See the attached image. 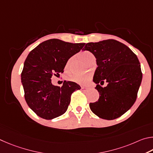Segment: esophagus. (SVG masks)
<instances>
[{
    "instance_id": "34e87169",
    "label": "esophagus",
    "mask_w": 153,
    "mask_h": 153,
    "mask_svg": "<svg viewBox=\"0 0 153 153\" xmlns=\"http://www.w3.org/2000/svg\"><path fill=\"white\" fill-rule=\"evenodd\" d=\"M89 88H87V87H81V90L82 91H86L89 90Z\"/></svg>"
}]
</instances>
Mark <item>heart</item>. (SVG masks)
Here are the masks:
<instances>
[{
    "mask_svg": "<svg viewBox=\"0 0 153 153\" xmlns=\"http://www.w3.org/2000/svg\"><path fill=\"white\" fill-rule=\"evenodd\" d=\"M80 57L83 60L85 63H89L91 60L93 59H95V56H93L91 52H89V51H83V52H81L80 53ZM68 62L66 64V68H68ZM69 79L71 81L76 82L79 85H87L91 79V76L89 74H74L71 75L69 77Z\"/></svg>",
    "mask_w": 153,
    "mask_h": 153,
    "instance_id": "obj_1",
    "label": "heart"
}]
</instances>
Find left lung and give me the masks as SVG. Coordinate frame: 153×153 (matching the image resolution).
Instances as JSON below:
<instances>
[{"label":"left lung","mask_w":153,"mask_h":153,"mask_svg":"<svg viewBox=\"0 0 153 153\" xmlns=\"http://www.w3.org/2000/svg\"><path fill=\"white\" fill-rule=\"evenodd\" d=\"M83 50L91 52L98 67L93 82L100 98L90 103L91 111L101 118L111 120L122 116L136 100L143 79L137 56L127 45L115 39L85 44ZM104 81L108 82L101 87Z\"/></svg>","instance_id":"1"}]
</instances>
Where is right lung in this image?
<instances>
[{
    "label": "right lung",
    "instance_id": "right-lung-1",
    "mask_svg": "<svg viewBox=\"0 0 153 153\" xmlns=\"http://www.w3.org/2000/svg\"><path fill=\"white\" fill-rule=\"evenodd\" d=\"M85 44L50 39L29 52L21 72V82L27 103L39 117L52 120L64 114L72 93L81 89L75 82L66 81L62 87L54 86L51 78L63 73L68 59Z\"/></svg>",
    "mask_w": 153,
    "mask_h": 153
}]
</instances>
